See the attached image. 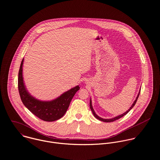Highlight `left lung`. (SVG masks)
Returning a JSON list of instances; mask_svg holds the SVG:
<instances>
[{
  "instance_id": "left-lung-1",
  "label": "left lung",
  "mask_w": 160,
  "mask_h": 160,
  "mask_svg": "<svg viewBox=\"0 0 160 160\" xmlns=\"http://www.w3.org/2000/svg\"><path fill=\"white\" fill-rule=\"evenodd\" d=\"M140 90H141V89H140ZM140 90H139V93H138V95H137V97H136V100L134 101V102H133V103L132 104V105L131 106V108L126 112H124V113H123V114H121V115H119V116H116V117H114V118H111V119H103V118H100V117H99L98 115H97V114L95 112V111H94V110H93V107H92V100H91V98H90V109H91V111H92V113H93V116H95V118H97V119H98V120H100V121H103V122H113V121H116V120H117V119H120L121 118H122V117H123V116H124L126 114H127L132 109V108L134 107V105L136 104V101H137V100H138V97H139V93H140Z\"/></svg>"
}]
</instances>
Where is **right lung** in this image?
Masks as SVG:
<instances>
[{"label":"right lung","mask_w":160,"mask_h":160,"mask_svg":"<svg viewBox=\"0 0 160 160\" xmlns=\"http://www.w3.org/2000/svg\"><path fill=\"white\" fill-rule=\"evenodd\" d=\"M24 58L18 75V89L20 97L25 107L36 116L47 122H52L62 118L69 107L71 100L80 89L79 85L63 93L58 97L49 101L40 100L32 96L27 90L22 75Z\"/></svg>","instance_id":"obj_1"}]
</instances>
